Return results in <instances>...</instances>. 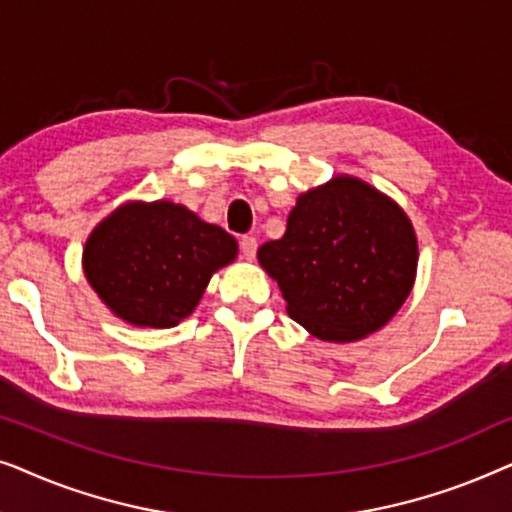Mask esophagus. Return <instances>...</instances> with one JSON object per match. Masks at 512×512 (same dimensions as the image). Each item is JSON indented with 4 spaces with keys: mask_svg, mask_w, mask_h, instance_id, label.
Listing matches in <instances>:
<instances>
[{
    "mask_svg": "<svg viewBox=\"0 0 512 512\" xmlns=\"http://www.w3.org/2000/svg\"><path fill=\"white\" fill-rule=\"evenodd\" d=\"M256 249H258L256 237H251V235L242 237V240H240V251H242V258H244V261H254Z\"/></svg>",
    "mask_w": 512,
    "mask_h": 512,
    "instance_id": "34e87169",
    "label": "esophagus"
}]
</instances>
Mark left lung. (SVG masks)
Returning <instances> with one entry per match:
<instances>
[{"mask_svg": "<svg viewBox=\"0 0 512 512\" xmlns=\"http://www.w3.org/2000/svg\"><path fill=\"white\" fill-rule=\"evenodd\" d=\"M417 258L403 209L347 174L298 195L282 240L258 249L289 317L328 342L380 331L410 296Z\"/></svg>", "mask_w": 512, "mask_h": 512, "instance_id": "left-lung-1", "label": "left lung"}]
</instances>
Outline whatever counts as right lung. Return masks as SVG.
I'll return each mask as SVG.
<instances>
[{
	"label": "right lung",
	"instance_id": "right-lung-1",
	"mask_svg": "<svg viewBox=\"0 0 512 512\" xmlns=\"http://www.w3.org/2000/svg\"><path fill=\"white\" fill-rule=\"evenodd\" d=\"M235 256V237L184 205L135 200L97 223L83 247V272L118 319L172 328Z\"/></svg>",
	"mask_w": 512,
	"mask_h": 512
}]
</instances>
